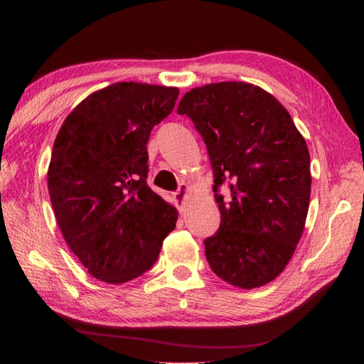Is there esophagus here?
I'll use <instances>...</instances> for the list:
<instances>
[{
    "label": "esophagus",
    "instance_id": "obj_1",
    "mask_svg": "<svg viewBox=\"0 0 364 364\" xmlns=\"http://www.w3.org/2000/svg\"><path fill=\"white\" fill-rule=\"evenodd\" d=\"M189 191H191V188L188 186V184L183 183L181 186H180V189H178L176 193H175V202H176V205H178V208H180V210H183L184 204H186Z\"/></svg>",
    "mask_w": 364,
    "mask_h": 364
}]
</instances>
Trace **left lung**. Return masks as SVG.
<instances>
[{
	"label": "left lung",
	"mask_w": 364,
	"mask_h": 364,
	"mask_svg": "<svg viewBox=\"0 0 364 364\" xmlns=\"http://www.w3.org/2000/svg\"><path fill=\"white\" fill-rule=\"evenodd\" d=\"M178 114L205 141L215 193L232 180L230 202L215 194L221 223L204 242L208 264L234 287L268 284L291 262L305 230L311 191L305 138L273 95L245 82L197 86Z\"/></svg>",
	"instance_id": "left-lung-1"
}]
</instances>
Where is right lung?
I'll list each match as a JSON object with an SVG mask.
<instances>
[{
	"label": "right lung",
	"instance_id": "add662e5",
	"mask_svg": "<svg viewBox=\"0 0 364 364\" xmlns=\"http://www.w3.org/2000/svg\"><path fill=\"white\" fill-rule=\"evenodd\" d=\"M180 90L119 82L67 115L53 146L48 189L59 230L88 273L123 284L156 263L178 210L147 186L151 130Z\"/></svg>",
	"mask_w": 364,
	"mask_h": 364
}]
</instances>
